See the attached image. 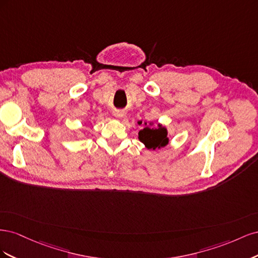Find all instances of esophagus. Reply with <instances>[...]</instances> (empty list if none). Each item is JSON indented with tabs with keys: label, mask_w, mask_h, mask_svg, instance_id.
<instances>
[{
	"label": "esophagus",
	"mask_w": 258,
	"mask_h": 258,
	"mask_svg": "<svg viewBox=\"0 0 258 258\" xmlns=\"http://www.w3.org/2000/svg\"><path fill=\"white\" fill-rule=\"evenodd\" d=\"M114 115H115V117H117V118H121V117L123 116V113L121 111H116L114 113Z\"/></svg>",
	"instance_id": "1"
}]
</instances>
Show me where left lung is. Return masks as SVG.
<instances>
[{
    "label": "left lung",
    "instance_id": "1",
    "mask_svg": "<svg viewBox=\"0 0 258 258\" xmlns=\"http://www.w3.org/2000/svg\"><path fill=\"white\" fill-rule=\"evenodd\" d=\"M142 121H139L141 124ZM139 140L148 150H156L161 148L169 143L167 128L158 123L157 127H153V123L148 124L144 122V128L139 132Z\"/></svg>",
    "mask_w": 258,
    "mask_h": 258
}]
</instances>
